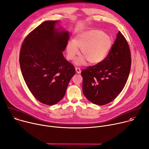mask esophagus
Returning a JSON list of instances; mask_svg holds the SVG:
<instances>
[{
  "mask_svg": "<svg viewBox=\"0 0 149 149\" xmlns=\"http://www.w3.org/2000/svg\"><path fill=\"white\" fill-rule=\"evenodd\" d=\"M75 71H76V72L77 73V74H80L81 73V69L79 68H78V67H76L75 68Z\"/></svg>",
  "mask_w": 149,
  "mask_h": 149,
  "instance_id": "esophagus-1",
  "label": "esophagus"
}]
</instances>
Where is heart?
I'll list each match as a JSON object with an SVG mask.
<instances>
[{"instance_id":"heart-1","label":"heart","mask_w":149,"mask_h":149,"mask_svg":"<svg viewBox=\"0 0 149 149\" xmlns=\"http://www.w3.org/2000/svg\"><path fill=\"white\" fill-rule=\"evenodd\" d=\"M113 45L112 37L100 30L92 29L78 34L74 40L66 45L67 58L74 60L81 49L83 56L75 62L77 65L100 63L107 57Z\"/></svg>"}]
</instances>
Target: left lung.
<instances>
[{"label": "left lung", "instance_id": "8db88e82", "mask_svg": "<svg viewBox=\"0 0 149 149\" xmlns=\"http://www.w3.org/2000/svg\"><path fill=\"white\" fill-rule=\"evenodd\" d=\"M131 65L129 45L119 31L104 60L82 71L83 91L86 97L100 106L113 101L127 83Z\"/></svg>", "mask_w": 149, "mask_h": 149}]
</instances>
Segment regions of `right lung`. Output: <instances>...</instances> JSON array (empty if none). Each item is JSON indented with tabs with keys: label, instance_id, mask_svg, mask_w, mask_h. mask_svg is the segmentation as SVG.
<instances>
[{
	"label": "right lung",
	"instance_id": "add662e5",
	"mask_svg": "<svg viewBox=\"0 0 149 149\" xmlns=\"http://www.w3.org/2000/svg\"><path fill=\"white\" fill-rule=\"evenodd\" d=\"M58 21H46L26 36L19 53V63L25 82L40 102L53 105L65 96L75 72L62 52L69 33L56 28Z\"/></svg>",
	"mask_w": 149,
	"mask_h": 149
}]
</instances>
